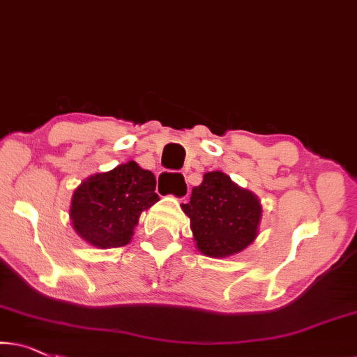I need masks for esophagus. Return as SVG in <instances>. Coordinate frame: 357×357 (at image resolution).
<instances>
[{
	"label": "esophagus",
	"mask_w": 357,
	"mask_h": 357,
	"mask_svg": "<svg viewBox=\"0 0 357 357\" xmlns=\"http://www.w3.org/2000/svg\"><path fill=\"white\" fill-rule=\"evenodd\" d=\"M158 191L161 195H170L183 199L188 195V182L185 174L162 172L158 178Z\"/></svg>",
	"instance_id": "obj_1"
}]
</instances>
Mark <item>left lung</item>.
<instances>
[{
	"label": "left lung",
	"instance_id": "1",
	"mask_svg": "<svg viewBox=\"0 0 357 357\" xmlns=\"http://www.w3.org/2000/svg\"><path fill=\"white\" fill-rule=\"evenodd\" d=\"M182 209L190 217L196 248L204 256H234L259 235V198L220 170L203 175V182L193 187L190 203L182 204Z\"/></svg>",
	"mask_w": 357,
	"mask_h": 357
}]
</instances>
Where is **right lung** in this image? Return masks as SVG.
<instances>
[{
    "label": "right lung",
    "mask_w": 357,
    "mask_h": 357,
    "mask_svg": "<svg viewBox=\"0 0 357 357\" xmlns=\"http://www.w3.org/2000/svg\"><path fill=\"white\" fill-rule=\"evenodd\" d=\"M154 190V174L135 161L121 164L109 172L93 174L72 195V229L82 240L100 250L126 246L143 211L159 201Z\"/></svg>",
    "instance_id": "add662e5"
}]
</instances>
